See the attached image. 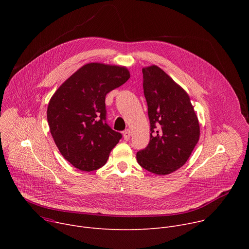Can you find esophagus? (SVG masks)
Returning <instances> with one entry per match:
<instances>
[{
	"instance_id": "34e87169",
	"label": "esophagus",
	"mask_w": 249,
	"mask_h": 249,
	"mask_svg": "<svg viewBox=\"0 0 249 249\" xmlns=\"http://www.w3.org/2000/svg\"><path fill=\"white\" fill-rule=\"evenodd\" d=\"M130 137H131V131H130L129 129L125 130V131L123 132V138H124V140L128 141V140L130 139Z\"/></svg>"
}]
</instances>
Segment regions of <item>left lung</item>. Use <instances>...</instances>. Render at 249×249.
Wrapping results in <instances>:
<instances>
[{
  "mask_svg": "<svg viewBox=\"0 0 249 249\" xmlns=\"http://www.w3.org/2000/svg\"><path fill=\"white\" fill-rule=\"evenodd\" d=\"M151 140L137 153L138 163L166 175L185 164L200 137L199 121L188 93L156 65L143 68Z\"/></svg>",
  "mask_w": 249,
  "mask_h": 249,
  "instance_id": "1",
  "label": "left lung"
}]
</instances>
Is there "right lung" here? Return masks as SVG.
Instances as JSON below:
<instances>
[{"label":"right lung","instance_id":"1","mask_svg":"<svg viewBox=\"0 0 249 249\" xmlns=\"http://www.w3.org/2000/svg\"><path fill=\"white\" fill-rule=\"evenodd\" d=\"M129 78L125 67L89 63L51 97L47 108L51 135L62 156L76 168H100L122 138L106 123L105 96Z\"/></svg>","mask_w":249,"mask_h":249}]
</instances>
